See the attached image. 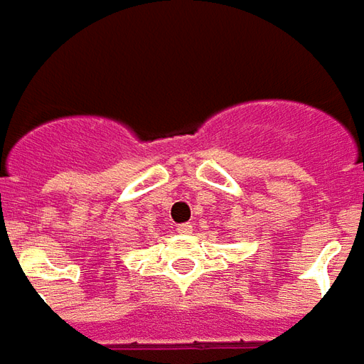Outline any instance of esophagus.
<instances>
[{"instance_id": "obj_1", "label": "esophagus", "mask_w": 364, "mask_h": 364, "mask_svg": "<svg viewBox=\"0 0 364 364\" xmlns=\"http://www.w3.org/2000/svg\"><path fill=\"white\" fill-rule=\"evenodd\" d=\"M176 232L190 234V232H192V224H190V222H184V224H178Z\"/></svg>"}]
</instances>
